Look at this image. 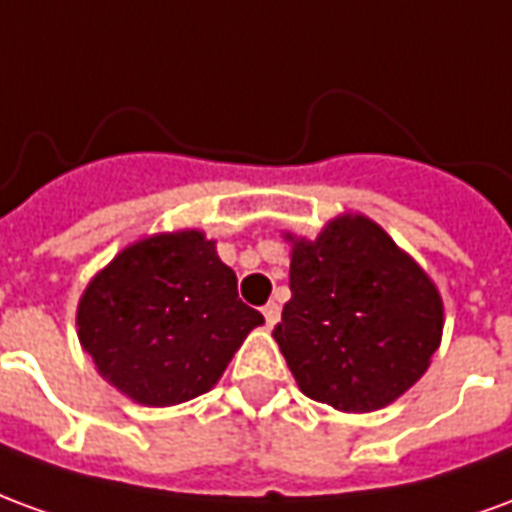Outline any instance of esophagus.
<instances>
[{"label":"esophagus","instance_id":"34e87169","mask_svg":"<svg viewBox=\"0 0 512 512\" xmlns=\"http://www.w3.org/2000/svg\"><path fill=\"white\" fill-rule=\"evenodd\" d=\"M263 318H266V326H274L279 321V304L268 301L266 307H263Z\"/></svg>","mask_w":512,"mask_h":512}]
</instances>
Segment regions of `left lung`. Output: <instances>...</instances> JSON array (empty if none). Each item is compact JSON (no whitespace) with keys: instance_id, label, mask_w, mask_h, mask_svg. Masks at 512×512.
Listing matches in <instances>:
<instances>
[{"instance_id":"left-lung-1","label":"left lung","mask_w":512,"mask_h":512,"mask_svg":"<svg viewBox=\"0 0 512 512\" xmlns=\"http://www.w3.org/2000/svg\"><path fill=\"white\" fill-rule=\"evenodd\" d=\"M288 238L293 296L274 340L299 389L337 411L389 406L441 343L433 279L359 213L332 219L315 241Z\"/></svg>"}]
</instances>
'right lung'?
<instances>
[{
    "instance_id": "add662e5",
    "label": "right lung",
    "mask_w": 512,
    "mask_h": 512,
    "mask_svg": "<svg viewBox=\"0 0 512 512\" xmlns=\"http://www.w3.org/2000/svg\"><path fill=\"white\" fill-rule=\"evenodd\" d=\"M263 315L200 230L142 238L84 288L76 326L98 373L142 406L208 392Z\"/></svg>"
}]
</instances>
